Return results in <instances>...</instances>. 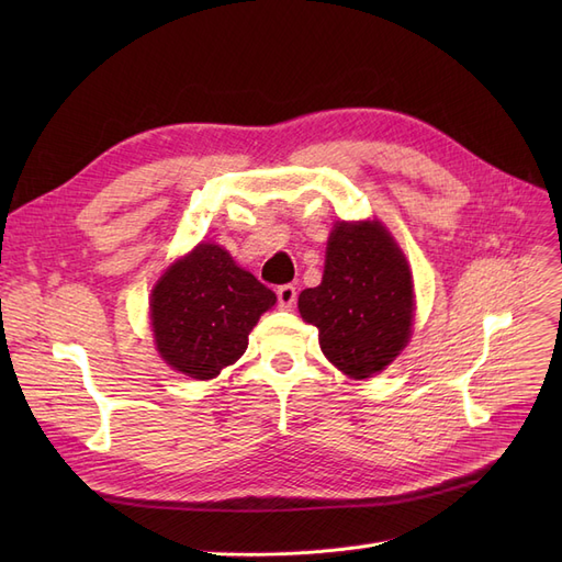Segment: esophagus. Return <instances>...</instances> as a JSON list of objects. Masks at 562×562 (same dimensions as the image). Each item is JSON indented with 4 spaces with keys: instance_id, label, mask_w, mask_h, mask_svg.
Returning a JSON list of instances; mask_svg holds the SVG:
<instances>
[{
    "instance_id": "esophagus-1",
    "label": "esophagus",
    "mask_w": 562,
    "mask_h": 562,
    "mask_svg": "<svg viewBox=\"0 0 562 562\" xmlns=\"http://www.w3.org/2000/svg\"><path fill=\"white\" fill-rule=\"evenodd\" d=\"M277 297H279V307H281V310H293V304H295V300H297L295 285H291V283L281 285L279 291H277Z\"/></svg>"
}]
</instances>
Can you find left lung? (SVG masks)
<instances>
[{
    "label": "left lung",
    "mask_w": 562,
    "mask_h": 562,
    "mask_svg": "<svg viewBox=\"0 0 562 562\" xmlns=\"http://www.w3.org/2000/svg\"><path fill=\"white\" fill-rule=\"evenodd\" d=\"M297 307L318 328L321 351L337 370L353 380L372 378L411 339V267L378 220L335 223L321 285L302 291Z\"/></svg>",
    "instance_id": "obj_1"
}]
</instances>
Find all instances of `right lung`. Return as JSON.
Returning <instances> with one entry per match:
<instances>
[{
    "label": "right lung",
    "mask_w": 562,
    "mask_h": 562,
    "mask_svg": "<svg viewBox=\"0 0 562 562\" xmlns=\"http://www.w3.org/2000/svg\"><path fill=\"white\" fill-rule=\"evenodd\" d=\"M277 295L215 244H199L157 281L149 300L161 359L194 380L239 361L248 333Z\"/></svg>",
    "instance_id": "add662e5"
}]
</instances>
